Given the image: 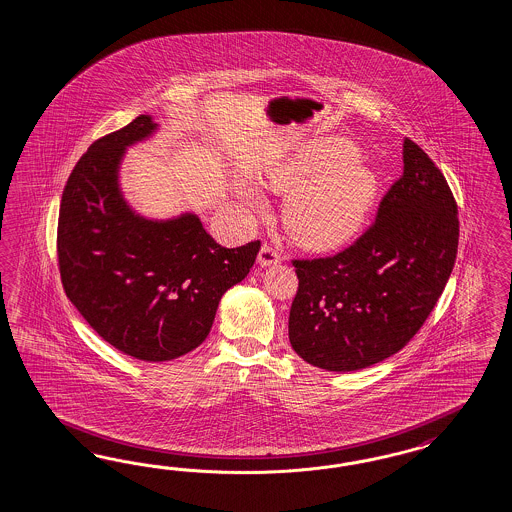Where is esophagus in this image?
<instances>
[{
    "label": "esophagus",
    "instance_id": "34e87169",
    "mask_svg": "<svg viewBox=\"0 0 512 512\" xmlns=\"http://www.w3.org/2000/svg\"><path fill=\"white\" fill-rule=\"evenodd\" d=\"M281 261V255H279L276 248H272L270 244H263V248L259 251V264L261 266H272V264H278Z\"/></svg>",
    "mask_w": 512,
    "mask_h": 512
}]
</instances>
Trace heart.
<instances>
[{"label":"heart","mask_w":512,"mask_h":512,"mask_svg":"<svg viewBox=\"0 0 512 512\" xmlns=\"http://www.w3.org/2000/svg\"><path fill=\"white\" fill-rule=\"evenodd\" d=\"M357 159L351 140L330 137L302 146L266 171L270 189L289 195L283 225L298 244L336 249L362 231L379 195V178ZM242 199L251 210L264 206L253 189Z\"/></svg>","instance_id":"obj_1"}]
</instances>
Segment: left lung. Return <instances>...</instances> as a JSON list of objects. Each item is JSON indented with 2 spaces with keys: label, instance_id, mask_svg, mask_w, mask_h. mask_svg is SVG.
Here are the masks:
<instances>
[{
  "label": "left lung",
  "instance_id": "8db88e82",
  "mask_svg": "<svg viewBox=\"0 0 512 512\" xmlns=\"http://www.w3.org/2000/svg\"><path fill=\"white\" fill-rule=\"evenodd\" d=\"M458 206L443 172L403 140V174L366 233L332 257L295 259L289 313L296 355L328 372L392 357L434 310L456 261Z\"/></svg>",
  "mask_w": 512,
  "mask_h": 512
}]
</instances>
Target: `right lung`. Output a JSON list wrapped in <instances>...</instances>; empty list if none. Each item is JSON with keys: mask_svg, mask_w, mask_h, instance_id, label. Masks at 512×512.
Masks as SVG:
<instances>
[{"mask_svg": "<svg viewBox=\"0 0 512 512\" xmlns=\"http://www.w3.org/2000/svg\"><path fill=\"white\" fill-rule=\"evenodd\" d=\"M157 124L140 114L95 140L63 189L58 264L65 295L88 325L129 357L163 362L206 340L221 296L249 274L261 242L223 248L195 214L152 221L118 184L125 148Z\"/></svg>", "mask_w": 512, "mask_h": 512, "instance_id": "right-lung-1", "label": "right lung"}]
</instances>
